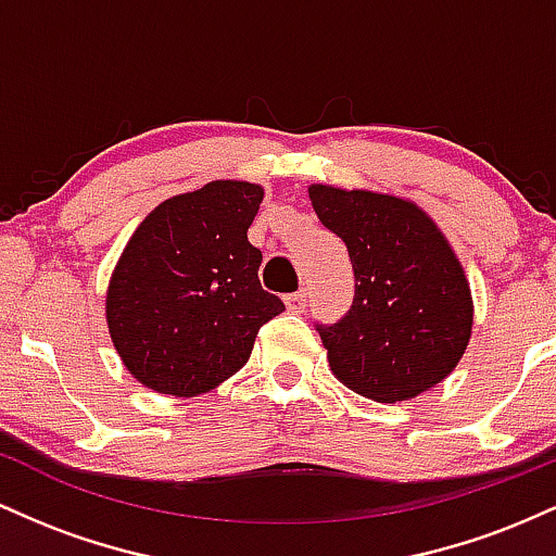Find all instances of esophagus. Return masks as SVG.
Masks as SVG:
<instances>
[{"mask_svg":"<svg viewBox=\"0 0 556 556\" xmlns=\"http://www.w3.org/2000/svg\"><path fill=\"white\" fill-rule=\"evenodd\" d=\"M285 303H287V308L292 311V314H303V311L308 308V292H305V290L292 292V295L285 298Z\"/></svg>","mask_w":556,"mask_h":556,"instance_id":"1","label":"esophagus"}]
</instances>
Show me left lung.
Listing matches in <instances>:
<instances>
[{
	"label": "left lung",
	"mask_w": 556,
	"mask_h": 556,
	"mask_svg": "<svg viewBox=\"0 0 556 556\" xmlns=\"http://www.w3.org/2000/svg\"><path fill=\"white\" fill-rule=\"evenodd\" d=\"M321 225L348 245L355 295L316 324L331 374L376 402H402L452 374L473 327V300L450 242L416 203L311 185Z\"/></svg>",
	"instance_id": "left-lung-1"
}]
</instances>
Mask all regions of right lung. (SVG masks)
Returning a JSON list of instances; mask_svg holds the SVG:
<instances>
[{
    "mask_svg": "<svg viewBox=\"0 0 556 556\" xmlns=\"http://www.w3.org/2000/svg\"><path fill=\"white\" fill-rule=\"evenodd\" d=\"M264 188L216 180L159 203L125 245L106 292L114 348L140 384L190 397L238 374L285 303L258 282L248 242Z\"/></svg>",
    "mask_w": 556,
    "mask_h": 556,
    "instance_id": "add662e5",
    "label": "right lung"
}]
</instances>
